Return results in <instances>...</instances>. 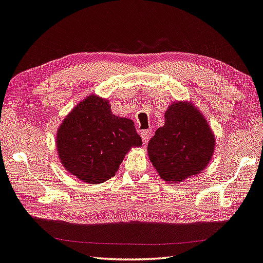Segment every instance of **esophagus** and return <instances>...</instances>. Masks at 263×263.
Segmentation results:
<instances>
[{"label": "esophagus", "instance_id": "obj_1", "mask_svg": "<svg viewBox=\"0 0 263 263\" xmlns=\"http://www.w3.org/2000/svg\"><path fill=\"white\" fill-rule=\"evenodd\" d=\"M151 135H152V133L149 130H145V131L141 132V139H142V142H143V145H145V146H147L149 139H151Z\"/></svg>", "mask_w": 263, "mask_h": 263}]
</instances>
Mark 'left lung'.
Here are the masks:
<instances>
[{
	"label": "left lung",
	"mask_w": 263,
	"mask_h": 263,
	"mask_svg": "<svg viewBox=\"0 0 263 263\" xmlns=\"http://www.w3.org/2000/svg\"><path fill=\"white\" fill-rule=\"evenodd\" d=\"M165 124L148 142V157L163 180L182 182L209 165L215 136L192 101H176L165 111Z\"/></svg>",
	"instance_id": "left-lung-1"
}]
</instances>
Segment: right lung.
<instances>
[{"label":"right lung","mask_w":263,"mask_h":263,"mask_svg":"<svg viewBox=\"0 0 263 263\" xmlns=\"http://www.w3.org/2000/svg\"><path fill=\"white\" fill-rule=\"evenodd\" d=\"M135 123L116 116L108 99L87 96L69 111L57 131L55 146L68 173L89 184L115 176L132 147H141Z\"/></svg>","instance_id":"obj_1"}]
</instances>
